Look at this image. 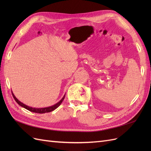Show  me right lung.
<instances>
[{"mask_svg":"<svg viewBox=\"0 0 151 151\" xmlns=\"http://www.w3.org/2000/svg\"><path fill=\"white\" fill-rule=\"evenodd\" d=\"M12 94L14 99H15V101L17 102V103L19 105V106H21V107L24 108H25L26 109H28V110H29V111H30L31 112L36 113H49V112H51V111L55 110V109H57L61 104V103L63 101V100L64 99L65 96V94H64V96H63V98L60 100V101H59L58 103H57L56 104L52 105V106H48V107H45V108H33V107L29 106H28V105H26V104H25L24 103H22V102H21L19 101V100H18L16 98V97L15 96V95L14 94V93H12Z\"/></svg>","mask_w":151,"mask_h":151,"instance_id":"right-lung-1","label":"right lung"}]
</instances>
